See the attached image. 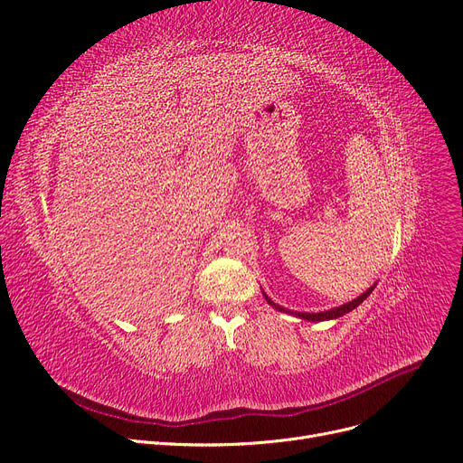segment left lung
Listing matches in <instances>:
<instances>
[{
    "label": "left lung",
    "instance_id": "left-lung-1",
    "mask_svg": "<svg viewBox=\"0 0 463 463\" xmlns=\"http://www.w3.org/2000/svg\"><path fill=\"white\" fill-rule=\"evenodd\" d=\"M373 291V286L368 289V291H364L361 297H357V298H353L351 303H345V305H342V307H338V308H333V310H327V312H317V314H310V312H291V310H286V308H282V307H279V305H275L273 301H270V298L265 295V298H267V303L269 305H273L277 310H280V312H288V314H293V316H297V317H301V319H307V321H325V319H335V317H340V316H344V314H347V312H351L353 308H357L364 298L370 295Z\"/></svg>",
    "mask_w": 463,
    "mask_h": 463
}]
</instances>
